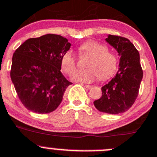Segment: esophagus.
I'll return each mask as SVG.
<instances>
[{"instance_id": "34e87169", "label": "esophagus", "mask_w": 157, "mask_h": 157, "mask_svg": "<svg viewBox=\"0 0 157 157\" xmlns=\"http://www.w3.org/2000/svg\"><path fill=\"white\" fill-rule=\"evenodd\" d=\"M85 87L87 88V89H90L92 88V86H91V85H85Z\"/></svg>"}]
</instances>
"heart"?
I'll return each mask as SVG.
<instances>
[{"instance_id":"obj_1","label":"heart","mask_w":157,"mask_h":157,"mask_svg":"<svg viewBox=\"0 0 157 157\" xmlns=\"http://www.w3.org/2000/svg\"><path fill=\"white\" fill-rule=\"evenodd\" d=\"M80 57L88 56L86 62L87 68L75 72L72 79L79 82H91L98 78L107 80L116 72L118 66V58L114 53L108 51L105 44L94 40H89L78 47ZM61 66L65 74H72L77 67V58L71 51H67L61 58Z\"/></svg>"}]
</instances>
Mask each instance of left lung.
<instances>
[{
	"instance_id": "1",
	"label": "left lung",
	"mask_w": 157,
	"mask_h": 157,
	"mask_svg": "<svg viewBox=\"0 0 157 157\" xmlns=\"http://www.w3.org/2000/svg\"><path fill=\"white\" fill-rule=\"evenodd\" d=\"M105 41L117 50L119 69L113 79L102 87V97L94 101L100 112L119 114L131 108L139 95L143 78L140 53L129 39L118 35H109Z\"/></svg>"
}]
</instances>
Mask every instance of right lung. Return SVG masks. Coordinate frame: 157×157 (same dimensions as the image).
Segmentation results:
<instances>
[{"mask_svg":"<svg viewBox=\"0 0 157 157\" xmlns=\"http://www.w3.org/2000/svg\"><path fill=\"white\" fill-rule=\"evenodd\" d=\"M68 39L58 35L29 38L14 52L10 78L27 109L44 114L53 112L72 84L61 72V58L69 50Z\"/></svg>","mask_w":157,"mask_h":157,"instance_id":"right-lung-1","label":"right lung"}]
</instances>
